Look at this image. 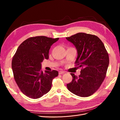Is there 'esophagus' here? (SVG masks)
Instances as JSON below:
<instances>
[{"mask_svg": "<svg viewBox=\"0 0 120 120\" xmlns=\"http://www.w3.org/2000/svg\"><path fill=\"white\" fill-rule=\"evenodd\" d=\"M65 72V71H59V75H61V74H64Z\"/></svg>", "mask_w": 120, "mask_h": 120, "instance_id": "34e87169", "label": "esophagus"}]
</instances>
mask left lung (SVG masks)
I'll return each mask as SVG.
<instances>
[{"instance_id":"obj_1","label":"left lung","mask_w":120,"mask_h":120,"mask_svg":"<svg viewBox=\"0 0 120 120\" xmlns=\"http://www.w3.org/2000/svg\"><path fill=\"white\" fill-rule=\"evenodd\" d=\"M77 49L76 66L82 68L77 77L71 73L72 81L67 88L75 95L87 97L99 89L106 77L109 64V57L101 40L96 35L83 32L66 38Z\"/></svg>"}]
</instances>
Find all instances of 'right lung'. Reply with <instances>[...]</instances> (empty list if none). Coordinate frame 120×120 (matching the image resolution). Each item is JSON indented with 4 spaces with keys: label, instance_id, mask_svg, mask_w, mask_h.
<instances>
[{
    "label": "right lung",
    "instance_id": "right-lung-1",
    "mask_svg": "<svg viewBox=\"0 0 120 120\" xmlns=\"http://www.w3.org/2000/svg\"><path fill=\"white\" fill-rule=\"evenodd\" d=\"M59 38L45 36L31 37L21 43L12 60L14 79L22 93L38 99L51 89L52 79L59 75L56 70L41 71V63L49 59L50 47Z\"/></svg>",
    "mask_w": 120,
    "mask_h": 120
}]
</instances>
